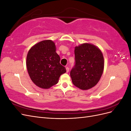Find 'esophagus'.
<instances>
[{"mask_svg":"<svg viewBox=\"0 0 131 131\" xmlns=\"http://www.w3.org/2000/svg\"><path fill=\"white\" fill-rule=\"evenodd\" d=\"M66 68L67 73H68V72H69V67H67Z\"/></svg>","mask_w":131,"mask_h":131,"instance_id":"1","label":"esophagus"}]
</instances>
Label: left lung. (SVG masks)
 Wrapping results in <instances>:
<instances>
[{"instance_id":"1","label":"left lung","mask_w":131,"mask_h":131,"mask_svg":"<svg viewBox=\"0 0 131 131\" xmlns=\"http://www.w3.org/2000/svg\"><path fill=\"white\" fill-rule=\"evenodd\" d=\"M75 63L70 75L73 84L82 90L90 89L100 81L104 61L101 50L95 45L84 43L74 50Z\"/></svg>"}]
</instances>
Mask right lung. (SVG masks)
Returning <instances> with one entry per match:
<instances>
[{
    "mask_svg": "<svg viewBox=\"0 0 131 131\" xmlns=\"http://www.w3.org/2000/svg\"><path fill=\"white\" fill-rule=\"evenodd\" d=\"M54 42L51 40L39 42L32 46L27 56L26 66L29 77L39 88L47 89L57 84L61 75L66 72L60 64Z\"/></svg>",
    "mask_w": 131,
    "mask_h": 131,
    "instance_id": "obj_1",
    "label": "right lung"
}]
</instances>
